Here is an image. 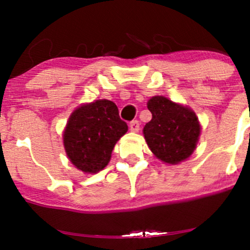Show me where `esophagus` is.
Returning <instances> with one entry per match:
<instances>
[{
	"mask_svg": "<svg viewBox=\"0 0 250 250\" xmlns=\"http://www.w3.org/2000/svg\"><path fill=\"white\" fill-rule=\"evenodd\" d=\"M139 128H140V123L138 120H133L132 122L129 123V129L132 130V132L137 133L138 130H139Z\"/></svg>",
	"mask_w": 250,
	"mask_h": 250,
	"instance_id": "1",
	"label": "esophagus"
}]
</instances>
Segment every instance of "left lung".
<instances>
[{
  "instance_id": "obj_1",
  "label": "left lung",
  "mask_w": 250,
  "mask_h": 250,
  "mask_svg": "<svg viewBox=\"0 0 250 250\" xmlns=\"http://www.w3.org/2000/svg\"><path fill=\"white\" fill-rule=\"evenodd\" d=\"M152 118L144 127V138L158 160L178 165L195 151L201 134L196 113L188 106L157 95L147 102Z\"/></svg>"
}]
</instances>
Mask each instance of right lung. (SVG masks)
Returning a JSON list of instances; mask_svg holds the SVG:
<instances>
[{
    "label": "right lung",
    "mask_w": 250,
    "mask_h": 250,
    "mask_svg": "<svg viewBox=\"0 0 250 250\" xmlns=\"http://www.w3.org/2000/svg\"><path fill=\"white\" fill-rule=\"evenodd\" d=\"M128 125L111 100H95L81 105L70 116L62 140L70 162L83 173L95 174L110 162L116 143Z\"/></svg>",
    "instance_id": "obj_1"
}]
</instances>
